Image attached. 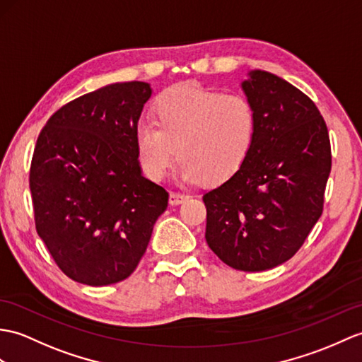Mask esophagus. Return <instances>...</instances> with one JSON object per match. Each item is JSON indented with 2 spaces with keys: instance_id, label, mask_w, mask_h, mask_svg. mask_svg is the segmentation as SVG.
Segmentation results:
<instances>
[{
  "instance_id": "1",
  "label": "esophagus",
  "mask_w": 362,
  "mask_h": 362,
  "mask_svg": "<svg viewBox=\"0 0 362 362\" xmlns=\"http://www.w3.org/2000/svg\"><path fill=\"white\" fill-rule=\"evenodd\" d=\"M188 199L187 194H180V192H171L170 194V205H180Z\"/></svg>"
}]
</instances>
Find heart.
I'll use <instances>...</instances> for the list:
<instances>
[{"instance_id":"obj_1","label":"heart","mask_w":362,"mask_h":362,"mask_svg":"<svg viewBox=\"0 0 362 362\" xmlns=\"http://www.w3.org/2000/svg\"><path fill=\"white\" fill-rule=\"evenodd\" d=\"M153 122L136 128V146L151 179H163L177 156L179 177L216 185L245 163L256 139L257 115L242 94H222L183 83L153 103Z\"/></svg>"}]
</instances>
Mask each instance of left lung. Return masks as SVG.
Masks as SVG:
<instances>
[{"instance_id":"left-lung-1","label":"left lung","mask_w":362,"mask_h":362,"mask_svg":"<svg viewBox=\"0 0 362 362\" xmlns=\"http://www.w3.org/2000/svg\"><path fill=\"white\" fill-rule=\"evenodd\" d=\"M242 89L256 139L240 170L204 194L205 239L231 268L264 272L295 256L321 217L332 149L319 109L288 81L251 71Z\"/></svg>"}]
</instances>
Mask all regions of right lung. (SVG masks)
<instances>
[{
    "label": "right lung",
    "mask_w": 362,
    "mask_h": 362,
    "mask_svg": "<svg viewBox=\"0 0 362 362\" xmlns=\"http://www.w3.org/2000/svg\"><path fill=\"white\" fill-rule=\"evenodd\" d=\"M153 94L114 83L66 103L41 129L29 187L38 236L72 281L102 287L136 270L170 194L141 175L136 128Z\"/></svg>",
    "instance_id": "add662e5"
}]
</instances>
